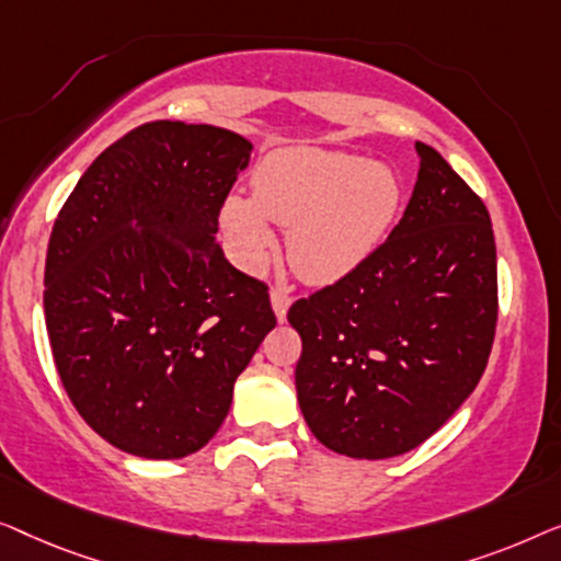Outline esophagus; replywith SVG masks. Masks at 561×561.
<instances>
[{
    "mask_svg": "<svg viewBox=\"0 0 561 561\" xmlns=\"http://www.w3.org/2000/svg\"><path fill=\"white\" fill-rule=\"evenodd\" d=\"M270 299H272V310H274V314H277V320L279 322L287 320V310H289V305H291V297L284 295V291L274 289Z\"/></svg>",
    "mask_w": 561,
    "mask_h": 561,
    "instance_id": "esophagus-1",
    "label": "esophagus"
}]
</instances>
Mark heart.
<instances>
[{
	"mask_svg": "<svg viewBox=\"0 0 561 561\" xmlns=\"http://www.w3.org/2000/svg\"><path fill=\"white\" fill-rule=\"evenodd\" d=\"M401 208L397 172L360 154L287 147L251 175V198L231 193L220 208L236 264L259 272L277 251L272 224L289 226L287 259L299 279L335 284L381 247Z\"/></svg>",
	"mask_w": 561,
	"mask_h": 561,
	"instance_id": "obj_1",
	"label": "heart"
}]
</instances>
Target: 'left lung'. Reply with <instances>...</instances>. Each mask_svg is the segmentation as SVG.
<instances>
[{"instance_id":"8db88e82","label":"left lung","mask_w":561,"mask_h":561,"mask_svg":"<svg viewBox=\"0 0 561 561\" xmlns=\"http://www.w3.org/2000/svg\"><path fill=\"white\" fill-rule=\"evenodd\" d=\"M420 175L399 226L351 277L297 299L295 383L312 435L337 455H404L483 376L499 320L495 239L483 201L416 141Z\"/></svg>"}]
</instances>
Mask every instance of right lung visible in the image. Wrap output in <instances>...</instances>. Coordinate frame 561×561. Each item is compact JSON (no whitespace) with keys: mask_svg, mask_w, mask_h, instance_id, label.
<instances>
[{"mask_svg":"<svg viewBox=\"0 0 561 561\" xmlns=\"http://www.w3.org/2000/svg\"><path fill=\"white\" fill-rule=\"evenodd\" d=\"M251 149L220 126L141 124L93 160L55 218V368L85 424L124 453L178 460L208 445L277 325L266 284L216 241Z\"/></svg>","mask_w":561,"mask_h":561,"instance_id":"obj_1","label":"right lung"}]
</instances>
